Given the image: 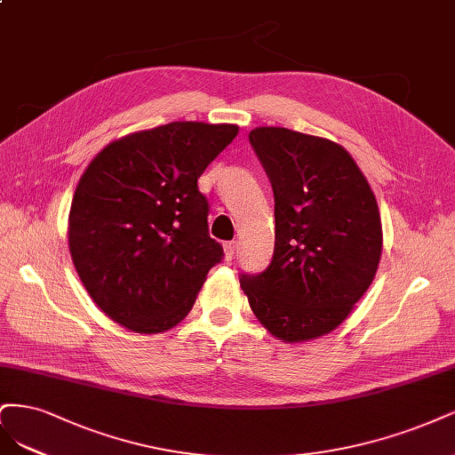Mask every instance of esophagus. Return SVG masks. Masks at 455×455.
Masks as SVG:
<instances>
[{"label":"esophagus","mask_w":455,"mask_h":455,"mask_svg":"<svg viewBox=\"0 0 455 455\" xmlns=\"http://www.w3.org/2000/svg\"><path fill=\"white\" fill-rule=\"evenodd\" d=\"M223 249H225V259L232 260L234 255H236V242H225Z\"/></svg>","instance_id":"1"}]
</instances>
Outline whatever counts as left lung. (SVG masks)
Masks as SVG:
<instances>
[{"instance_id": "obj_1", "label": "left lung", "mask_w": 455, "mask_h": 455, "mask_svg": "<svg viewBox=\"0 0 455 455\" xmlns=\"http://www.w3.org/2000/svg\"><path fill=\"white\" fill-rule=\"evenodd\" d=\"M249 143L274 190L275 243L267 270L242 274L257 319L300 342L339 327L374 280L382 221L371 185L340 145L262 126Z\"/></svg>"}]
</instances>
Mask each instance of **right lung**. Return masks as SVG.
<instances>
[{"label": "right lung", "instance_id": "add662e5", "mask_svg": "<svg viewBox=\"0 0 455 455\" xmlns=\"http://www.w3.org/2000/svg\"><path fill=\"white\" fill-rule=\"evenodd\" d=\"M236 134V124L170 123L109 143L84 170L69 251L84 289L119 325L149 334L180 323L223 260L198 178Z\"/></svg>", "mask_w": 455, "mask_h": 455}]
</instances>
